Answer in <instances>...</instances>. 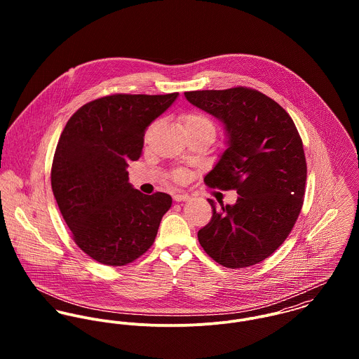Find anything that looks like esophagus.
<instances>
[{
	"label": "esophagus",
	"mask_w": 359,
	"mask_h": 359,
	"mask_svg": "<svg viewBox=\"0 0 359 359\" xmlns=\"http://www.w3.org/2000/svg\"><path fill=\"white\" fill-rule=\"evenodd\" d=\"M189 199V196L187 194H177L174 195V201L175 202H187Z\"/></svg>",
	"instance_id": "obj_1"
}]
</instances>
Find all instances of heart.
I'll return each mask as SVG.
<instances>
[{"mask_svg": "<svg viewBox=\"0 0 359 359\" xmlns=\"http://www.w3.org/2000/svg\"><path fill=\"white\" fill-rule=\"evenodd\" d=\"M185 130L188 128H208V130H214V126L212 123L203 116V114H199V113H191L185 117ZM185 177V172L182 170H178L175 171V178L177 180H184Z\"/></svg>", "mask_w": 359, "mask_h": 359, "instance_id": "heart-1", "label": "heart"}]
</instances>
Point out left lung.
Here are the masks:
<instances>
[{
  "label": "left lung",
  "mask_w": 359,
  "mask_h": 359,
  "mask_svg": "<svg viewBox=\"0 0 359 359\" xmlns=\"http://www.w3.org/2000/svg\"><path fill=\"white\" fill-rule=\"evenodd\" d=\"M185 98L217 117L226 134L205 185L239 195L219 208L208 199L212 217L199 243L226 268L258 264L285 242L303 207L307 163L299 131L280 104L252 88L189 91Z\"/></svg>",
  "instance_id": "left-lung-1"
}]
</instances>
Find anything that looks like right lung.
I'll return each mask as SVG.
<instances>
[{
    "mask_svg": "<svg viewBox=\"0 0 359 359\" xmlns=\"http://www.w3.org/2000/svg\"><path fill=\"white\" fill-rule=\"evenodd\" d=\"M114 94L81 106L66 123L51 170L53 196L76 245L95 261L121 266L147 253L170 195H144L128 182L147 128L177 100Z\"/></svg>",
    "mask_w": 359,
    "mask_h": 359,
    "instance_id": "1",
    "label": "right lung"
}]
</instances>
